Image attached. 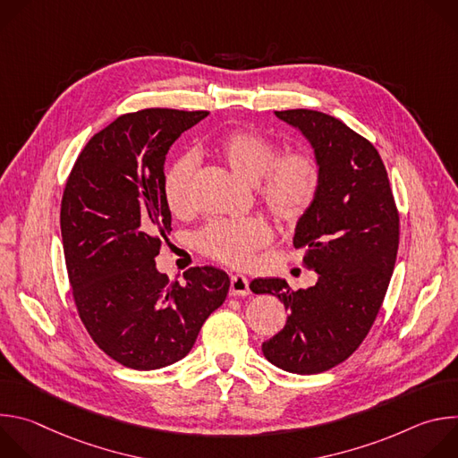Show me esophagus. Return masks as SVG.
Segmentation results:
<instances>
[{
  "mask_svg": "<svg viewBox=\"0 0 458 458\" xmlns=\"http://www.w3.org/2000/svg\"><path fill=\"white\" fill-rule=\"evenodd\" d=\"M250 293V283L244 276H233L230 279V295L232 297H244Z\"/></svg>",
  "mask_w": 458,
  "mask_h": 458,
  "instance_id": "34e87169",
  "label": "esophagus"
}]
</instances>
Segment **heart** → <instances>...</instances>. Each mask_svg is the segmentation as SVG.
<instances>
[{"instance_id": "obj_1", "label": "heart", "mask_w": 458, "mask_h": 458, "mask_svg": "<svg viewBox=\"0 0 458 458\" xmlns=\"http://www.w3.org/2000/svg\"><path fill=\"white\" fill-rule=\"evenodd\" d=\"M214 154L241 179L257 186L259 201L281 225L301 223L315 205L322 186V166L311 152L279 147L250 128H235L214 141ZM198 161L191 154L177 157L165 172L163 195L177 217L193 212V179ZM270 226L259 217L214 219L193 237L205 257L232 268H246L255 253L270 244Z\"/></svg>"}]
</instances>
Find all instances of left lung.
Instances as JSON below:
<instances>
[{"label": "left lung", "instance_id": "8db88e82", "mask_svg": "<svg viewBox=\"0 0 458 458\" xmlns=\"http://www.w3.org/2000/svg\"><path fill=\"white\" fill-rule=\"evenodd\" d=\"M310 140L322 186L297 223L293 246L318 274L315 286L292 290L283 279H255L288 311L284 328L263 343L277 368L313 375L344 362L366 339L382 306L401 237V219L377 148L334 115L295 108L276 112Z\"/></svg>", "mask_w": 458, "mask_h": 458}]
</instances>
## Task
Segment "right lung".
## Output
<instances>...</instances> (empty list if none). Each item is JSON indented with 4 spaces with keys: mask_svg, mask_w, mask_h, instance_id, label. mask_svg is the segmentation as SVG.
<instances>
[{
    "mask_svg": "<svg viewBox=\"0 0 458 458\" xmlns=\"http://www.w3.org/2000/svg\"><path fill=\"white\" fill-rule=\"evenodd\" d=\"M210 112L145 108L119 115L85 145L61 199V237L78 315L96 346L132 369L182 359L228 293V276L190 268L184 283L156 268L172 214L165 157Z\"/></svg>",
    "mask_w": 458,
    "mask_h": 458,
    "instance_id": "add662e5",
    "label": "right lung"
}]
</instances>
